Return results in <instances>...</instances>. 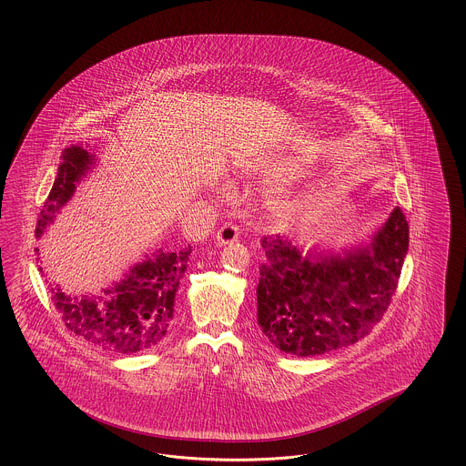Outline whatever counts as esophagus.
<instances>
[{
	"label": "esophagus",
	"instance_id": "obj_1",
	"mask_svg": "<svg viewBox=\"0 0 466 466\" xmlns=\"http://www.w3.org/2000/svg\"><path fill=\"white\" fill-rule=\"evenodd\" d=\"M239 238V228L234 226V224H226L224 227H220L215 234V242L218 246H226V244H232L236 242Z\"/></svg>",
	"mask_w": 466,
	"mask_h": 466
}]
</instances>
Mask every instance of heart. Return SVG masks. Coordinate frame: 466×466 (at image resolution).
Instances as JSON below:
<instances>
[{"instance_id":"1","label":"heart","mask_w":466,"mask_h":466,"mask_svg":"<svg viewBox=\"0 0 466 466\" xmlns=\"http://www.w3.org/2000/svg\"><path fill=\"white\" fill-rule=\"evenodd\" d=\"M309 166L302 157H280L271 162L268 174L271 179H292L308 174ZM289 208V207H283Z\"/></svg>"}]
</instances>
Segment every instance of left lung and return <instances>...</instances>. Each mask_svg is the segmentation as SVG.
Returning <instances> with one entry per match:
<instances>
[{"label":"left lung","instance_id":"left-lung-1","mask_svg":"<svg viewBox=\"0 0 466 466\" xmlns=\"http://www.w3.org/2000/svg\"><path fill=\"white\" fill-rule=\"evenodd\" d=\"M261 248V331L282 352L323 355L353 345L381 321L409 251V222L396 207L370 242L341 254L302 256L280 236H265Z\"/></svg>","mask_w":466,"mask_h":466}]
</instances>
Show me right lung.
Returning <instances> with one entry per match:
<instances>
[{"mask_svg":"<svg viewBox=\"0 0 466 466\" xmlns=\"http://www.w3.org/2000/svg\"><path fill=\"white\" fill-rule=\"evenodd\" d=\"M96 157L84 147L65 148L53 189L39 213L35 236L56 218V213L75 195L76 184L94 166ZM191 254L157 249L147 254L127 275L99 294L75 296L61 287L51 289V299L71 333L102 350L137 353L150 350L167 337L174 314V299Z\"/></svg>","mask_w":466,"mask_h":466,"instance_id":"add662e5","label":"right lung"}]
</instances>
